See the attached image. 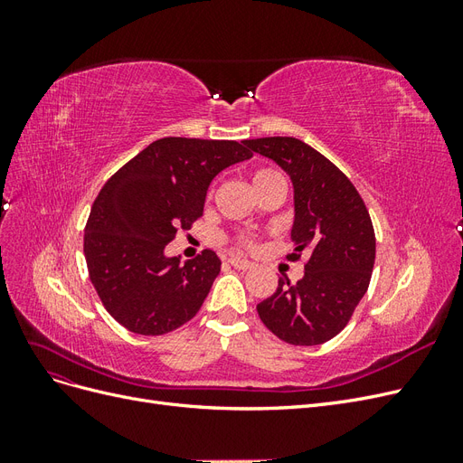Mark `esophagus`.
<instances>
[{
    "label": "esophagus",
    "instance_id": "1",
    "mask_svg": "<svg viewBox=\"0 0 463 463\" xmlns=\"http://www.w3.org/2000/svg\"><path fill=\"white\" fill-rule=\"evenodd\" d=\"M228 262L233 266V269H237V270H250V269H255L253 262H249V260L240 259V257H232Z\"/></svg>",
    "mask_w": 463,
    "mask_h": 463
}]
</instances>
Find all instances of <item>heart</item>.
<instances>
[{
  "mask_svg": "<svg viewBox=\"0 0 463 463\" xmlns=\"http://www.w3.org/2000/svg\"><path fill=\"white\" fill-rule=\"evenodd\" d=\"M276 177H279V174L276 170H272V167H257V170L250 174V181H253L255 191L262 189L266 184H270V181ZM228 243L237 249H245V250H257L260 245L259 237L255 233H249V232L230 235Z\"/></svg>",
  "mask_w": 463,
  "mask_h": 463,
  "instance_id": "1",
  "label": "heart"
}]
</instances>
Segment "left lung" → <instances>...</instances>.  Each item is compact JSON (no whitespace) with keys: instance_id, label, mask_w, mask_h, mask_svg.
<instances>
[{"instance_id":"8db88e82","label":"left lung","mask_w":463,"mask_h":463,"mask_svg":"<svg viewBox=\"0 0 463 463\" xmlns=\"http://www.w3.org/2000/svg\"><path fill=\"white\" fill-rule=\"evenodd\" d=\"M245 145L289 174L296 222L288 260L307 255L293 286L279 276L257 305L264 326L291 345H317L338 335L371 282L376 240L369 210L347 175L318 150L293 137L250 138Z\"/></svg>"}]
</instances>
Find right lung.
I'll return each mask as SVG.
<instances>
[{"instance_id":"obj_1","label":"right lung","mask_w":463,"mask_h":463,"mask_svg":"<svg viewBox=\"0 0 463 463\" xmlns=\"http://www.w3.org/2000/svg\"><path fill=\"white\" fill-rule=\"evenodd\" d=\"M250 156L245 141L165 137L106 181L82 247L98 298L123 328L162 335L199 313L220 259L204 249L181 264L177 257L165 259L164 249L203 216L210 181Z\"/></svg>"}]
</instances>
